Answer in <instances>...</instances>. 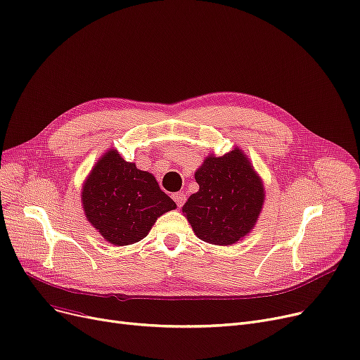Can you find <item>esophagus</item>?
Returning a JSON list of instances; mask_svg holds the SVG:
<instances>
[{"instance_id": "esophagus-1", "label": "esophagus", "mask_w": 360, "mask_h": 360, "mask_svg": "<svg viewBox=\"0 0 360 360\" xmlns=\"http://www.w3.org/2000/svg\"><path fill=\"white\" fill-rule=\"evenodd\" d=\"M172 198H174L175 200V202H176V206L178 207H181L182 205H184V202H185V200H186V195L184 194V193H175V194H172Z\"/></svg>"}]
</instances>
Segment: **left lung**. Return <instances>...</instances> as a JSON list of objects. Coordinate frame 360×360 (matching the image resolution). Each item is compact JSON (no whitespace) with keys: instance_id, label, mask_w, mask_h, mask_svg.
Wrapping results in <instances>:
<instances>
[{"instance_id":"8db88e82","label":"left lung","mask_w":360,"mask_h":360,"mask_svg":"<svg viewBox=\"0 0 360 360\" xmlns=\"http://www.w3.org/2000/svg\"><path fill=\"white\" fill-rule=\"evenodd\" d=\"M200 190L182 207L195 236L214 245H231L247 237L257 222L264 190L247 155L236 148L210 154L195 172Z\"/></svg>"}]
</instances>
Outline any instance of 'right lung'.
I'll list each match as a JSON object with an SVG mask.
<instances>
[{
  "label": "right lung",
  "instance_id": "1",
  "mask_svg": "<svg viewBox=\"0 0 360 360\" xmlns=\"http://www.w3.org/2000/svg\"><path fill=\"white\" fill-rule=\"evenodd\" d=\"M81 198L88 222L113 245L146 238L158 217L176 207L151 174L124 162L116 150L92 167Z\"/></svg>",
  "mask_w": 360,
  "mask_h": 360
}]
</instances>
